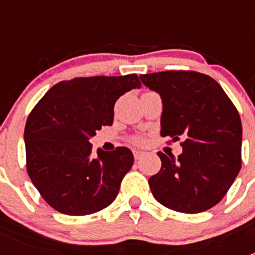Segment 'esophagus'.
<instances>
[{"instance_id":"obj_1","label":"esophagus","mask_w":255,"mask_h":255,"mask_svg":"<svg viewBox=\"0 0 255 255\" xmlns=\"http://www.w3.org/2000/svg\"><path fill=\"white\" fill-rule=\"evenodd\" d=\"M144 154H145V153H144V151H140V150H134V151H133V155H134L135 160H139V159L142 158Z\"/></svg>"}]
</instances>
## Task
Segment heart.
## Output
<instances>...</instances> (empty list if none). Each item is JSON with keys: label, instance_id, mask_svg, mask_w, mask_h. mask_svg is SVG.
Instances as JSON below:
<instances>
[{"label": "heart", "instance_id": "b5f03b06", "mask_svg": "<svg viewBox=\"0 0 255 255\" xmlns=\"http://www.w3.org/2000/svg\"><path fill=\"white\" fill-rule=\"evenodd\" d=\"M133 142H134L135 144H142L144 140H143L142 137H134V138H133Z\"/></svg>", "mask_w": 255, "mask_h": 255}]
</instances>
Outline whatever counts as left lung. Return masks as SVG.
<instances>
[{"mask_svg": "<svg viewBox=\"0 0 255 255\" xmlns=\"http://www.w3.org/2000/svg\"><path fill=\"white\" fill-rule=\"evenodd\" d=\"M163 101L161 137L181 142L177 158L159 151L161 169L149 177L163 206L199 213L217 205L241 170L242 122L221 85L196 71H163L139 76Z\"/></svg>", "mask_w": 255, "mask_h": 255, "instance_id": "1", "label": "left lung"}]
</instances>
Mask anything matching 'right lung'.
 <instances>
[{
	"mask_svg": "<svg viewBox=\"0 0 255 255\" xmlns=\"http://www.w3.org/2000/svg\"><path fill=\"white\" fill-rule=\"evenodd\" d=\"M139 89L135 74L75 78L54 85L28 116L27 173L43 199L64 215L101 211L117 197L133 165L132 151L118 146L91 155L90 138L113 123L116 101Z\"/></svg>",
	"mask_w": 255,
	"mask_h": 255,
	"instance_id": "obj_1",
	"label": "right lung"
}]
</instances>
